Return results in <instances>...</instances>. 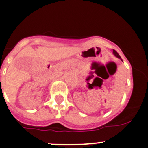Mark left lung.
Returning <instances> with one entry per match:
<instances>
[{"label":"left lung","instance_id":"left-lung-1","mask_svg":"<svg viewBox=\"0 0 148 148\" xmlns=\"http://www.w3.org/2000/svg\"><path fill=\"white\" fill-rule=\"evenodd\" d=\"M113 53L115 55V56H116L117 58H120V59L121 60V57H120V56L118 54V53H117V52H116V51L115 50V49H113ZM121 61H122V60H121Z\"/></svg>","mask_w":148,"mask_h":148}]
</instances>
